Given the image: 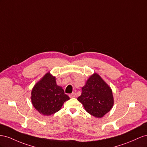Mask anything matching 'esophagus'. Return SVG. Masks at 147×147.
<instances>
[{"instance_id":"esophagus-1","label":"esophagus","mask_w":147,"mask_h":147,"mask_svg":"<svg viewBox=\"0 0 147 147\" xmlns=\"http://www.w3.org/2000/svg\"><path fill=\"white\" fill-rule=\"evenodd\" d=\"M69 97H70V98H73V97H75V96H76V94H75L74 92H73V93L69 94Z\"/></svg>"}]
</instances>
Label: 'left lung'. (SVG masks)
Segmentation results:
<instances>
[{"label":"left lung","mask_w":147,"mask_h":147,"mask_svg":"<svg viewBox=\"0 0 147 147\" xmlns=\"http://www.w3.org/2000/svg\"><path fill=\"white\" fill-rule=\"evenodd\" d=\"M78 100L87 113L96 118H102L107 114L114 103L111 88L97 73L88 79Z\"/></svg>","instance_id":"8db88e82"}]
</instances>
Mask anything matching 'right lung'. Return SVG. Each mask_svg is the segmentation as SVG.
Wrapping results in <instances>:
<instances>
[{
    "mask_svg": "<svg viewBox=\"0 0 147 147\" xmlns=\"http://www.w3.org/2000/svg\"><path fill=\"white\" fill-rule=\"evenodd\" d=\"M55 80V77L48 73L32 90V103L42 115L54 114L60 110L65 102L69 99L63 89L57 86Z\"/></svg>",
    "mask_w": 147,
    "mask_h": 147,
    "instance_id": "1",
    "label": "right lung"
}]
</instances>
